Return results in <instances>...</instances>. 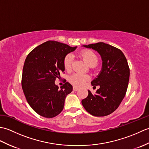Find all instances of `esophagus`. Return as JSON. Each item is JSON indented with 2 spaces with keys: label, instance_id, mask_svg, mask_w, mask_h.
I'll return each mask as SVG.
<instances>
[{
  "label": "esophagus",
  "instance_id": "1",
  "mask_svg": "<svg viewBox=\"0 0 149 149\" xmlns=\"http://www.w3.org/2000/svg\"><path fill=\"white\" fill-rule=\"evenodd\" d=\"M73 90L75 91H77L79 90V88L77 87H75V86H74L73 87Z\"/></svg>",
  "mask_w": 149,
  "mask_h": 149
}]
</instances>
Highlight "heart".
Masks as SVG:
<instances>
[{
    "mask_svg": "<svg viewBox=\"0 0 149 149\" xmlns=\"http://www.w3.org/2000/svg\"><path fill=\"white\" fill-rule=\"evenodd\" d=\"M81 58L90 67H95L99 63V58L93 51L90 50H83L79 54ZM73 62V56L70 54L66 55L63 59V66L66 70H71ZM90 77L87 75L75 74L69 77L70 83L75 86H82L85 83L90 80Z\"/></svg>",
    "mask_w": 149,
    "mask_h": 149,
    "instance_id": "obj_1",
    "label": "heart"
}]
</instances>
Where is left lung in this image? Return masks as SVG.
<instances>
[{"label":"left lung","mask_w":149,"mask_h":149,"mask_svg":"<svg viewBox=\"0 0 149 149\" xmlns=\"http://www.w3.org/2000/svg\"><path fill=\"white\" fill-rule=\"evenodd\" d=\"M83 47L97 51L102 66L100 74L91 83L93 87L100 88L95 95L88 90L82 104L93 116L110 115L118 108L127 91L130 75L127 61L121 50L109 44L99 42Z\"/></svg>","instance_id":"1"}]
</instances>
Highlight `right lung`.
<instances>
[{"mask_svg":"<svg viewBox=\"0 0 149 149\" xmlns=\"http://www.w3.org/2000/svg\"><path fill=\"white\" fill-rule=\"evenodd\" d=\"M76 48L47 41L27 55L22 72V87L28 104L40 116L53 118L63 111L65 98L73 88L65 81L59 88L55 81L65 71V56Z\"/></svg>","mask_w":149,"mask_h":149,"instance_id":"obj_1","label":"right lung"}]
</instances>
